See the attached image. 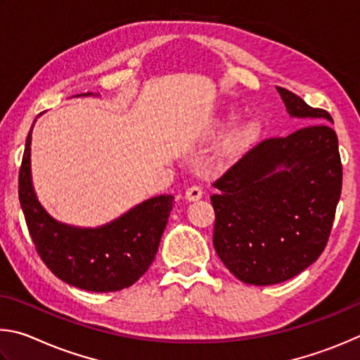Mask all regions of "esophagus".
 Instances as JSON below:
<instances>
[{
	"mask_svg": "<svg viewBox=\"0 0 360 360\" xmlns=\"http://www.w3.org/2000/svg\"><path fill=\"white\" fill-rule=\"evenodd\" d=\"M202 194H204V193H202V188L193 185V186H190V188H188V190L185 191V198H186L188 200H198V199L202 198Z\"/></svg>",
	"mask_w": 360,
	"mask_h": 360,
	"instance_id": "1",
	"label": "esophagus"
}]
</instances>
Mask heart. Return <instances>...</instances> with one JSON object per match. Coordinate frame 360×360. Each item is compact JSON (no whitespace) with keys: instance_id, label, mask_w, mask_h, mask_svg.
I'll list each match as a JSON object with an SVG mask.
<instances>
[{"instance_id":"1","label":"heart","mask_w":360,"mask_h":360,"mask_svg":"<svg viewBox=\"0 0 360 360\" xmlns=\"http://www.w3.org/2000/svg\"><path fill=\"white\" fill-rule=\"evenodd\" d=\"M232 122H234V117H229L224 122V124H231ZM257 132H259V126H257L256 122L243 123L242 126H238V128L232 132L228 139H226L224 150L228 151V153H234L237 150H242L243 147H247L251 141H255Z\"/></svg>"}]
</instances>
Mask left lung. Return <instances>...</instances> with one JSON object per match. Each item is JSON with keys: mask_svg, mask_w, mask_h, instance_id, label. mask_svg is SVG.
Returning <instances> with one entry per match:
<instances>
[{"mask_svg": "<svg viewBox=\"0 0 360 360\" xmlns=\"http://www.w3.org/2000/svg\"><path fill=\"white\" fill-rule=\"evenodd\" d=\"M291 117L333 123L329 112L276 86ZM337 132L311 123L250 150L213 181V247L238 280L286 281L311 266L329 240L342 194Z\"/></svg>", "mask_w": 360, "mask_h": 360, "instance_id": "left-lung-1", "label": "left lung"}]
</instances>
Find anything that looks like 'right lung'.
I'll list each match as a JSON object with an SVG mask.
<instances>
[{
    "label": "right lung",
    "instance_id": "add662e5",
    "mask_svg": "<svg viewBox=\"0 0 360 360\" xmlns=\"http://www.w3.org/2000/svg\"><path fill=\"white\" fill-rule=\"evenodd\" d=\"M91 94V93H85ZM31 131L18 172V199L37 255L61 281L91 292L129 288L147 272L160 247L174 198H151L112 223L80 229L55 221L31 185Z\"/></svg>",
    "mask_w": 360,
    "mask_h": 360
}]
</instances>
